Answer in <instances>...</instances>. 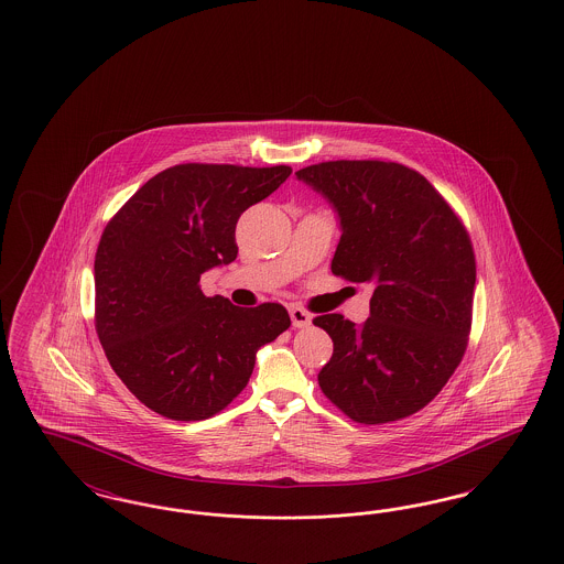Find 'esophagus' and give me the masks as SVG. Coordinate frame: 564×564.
<instances>
[{"label":"esophagus","mask_w":564,"mask_h":564,"mask_svg":"<svg viewBox=\"0 0 564 564\" xmlns=\"http://www.w3.org/2000/svg\"><path fill=\"white\" fill-rule=\"evenodd\" d=\"M290 317H292V323H294V327H306V325H311V315L304 311V308H300V306H290Z\"/></svg>","instance_id":"34e87169"}]
</instances>
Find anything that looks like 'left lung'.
<instances>
[{"instance_id": "8db88e82", "label": "left lung", "mask_w": 564, "mask_h": 564, "mask_svg": "<svg viewBox=\"0 0 564 564\" xmlns=\"http://www.w3.org/2000/svg\"><path fill=\"white\" fill-rule=\"evenodd\" d=\"M340 221L332 272L372 283L364 325L322 315L334 340L319 387L357 423L414 414L442 391L471 327L476 258L448 203L398 162L334 161L295 173Z\"/></svg>"}]
</instances>
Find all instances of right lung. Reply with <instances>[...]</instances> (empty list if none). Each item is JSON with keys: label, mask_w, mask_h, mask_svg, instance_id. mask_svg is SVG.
Listing matches in <instances>:
<instances>
[{"label": "right lung", "mask_w": 564, "mask_h": 564, "mask_svg": "<svg viewBox=\"0 0 564 564\" xmlns=\"http://www.w3.org/2000/svg\"><path fill=\"white\" fill-rule=\"evenodd\" d=\"M292 169L177 164L134 192L95 256V323L109 366L150 410L203 421L232 402L256 352L292 322L281 304L207 297L200 274L235 262L245 209Z\"/></svg>", "instance_id": "1"}]
</instances>
